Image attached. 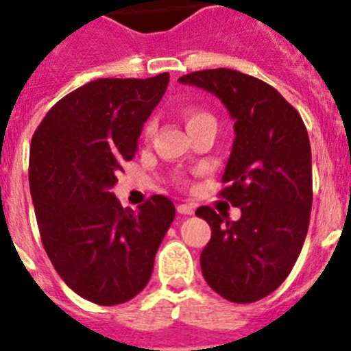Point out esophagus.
<instances>
[{"instance_id":"esophagus-1","label":"esophagus","mask_w":351,"mask_h":351,"mask_svg":"<svg viewBox=\"0 0 351 351\" xmlns=\"http://www.w3.org/2000/svg\"><path fill=\"white\" fill-rule=\"evenodd\" d=\"M178 213L184 214V216H190V214L195 213V206H191V204H179Z\"/></svg>"}]
</instances>
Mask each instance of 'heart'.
Segmentation results:
<instances>
[{"label": "heart", "instance_id": "b5f03b06", "mask_svg": "<svg viewBox=\"0 0 351 351\" xmlns=\"http://www.w3.org/2000/svg\"><path fill=\"white\" fill-rule=\"evenodd\" d=\"M182 117H184L186 128L191 130L195 126L202 125V123H207V121H214V117L210 114L204 112V110H198V108H184L182 110ZM154 133V125L153 123H147L144 128V137L151 138Z\"/></svg>", "mask_w": 351, "mask_h": 351}]
</instances>
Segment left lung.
Masks as SVG:
<instances>
[{
    "instance_id": "obj_1",
    "label": "left lung",
    "mask_w": 351,
    "mask_h": 351,
    "mask_svg": "<svg viewBox=\"0 0 351 351\" xmlns=\"http://www.w3.org/2000/svg\"><path fill=\"white\" fill-rule=\"evenodd\" d=\"M223 101L234 119L235 141L219 197L241 207V218L197 216L210 225L200 255L207 285L226 300L250 304L272 293L288 278L308 234L313 204L311 145L295 108L267 82L230 68L182 75Z\"/></svg>"
}]
</instances>
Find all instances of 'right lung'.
<instances>
[{
	"label": "right lung",
	"mask_w": 351,
	"mask_h": 351,
	"mask_svg": "<svg viewBox=\"0 0 351 351\" xmlns=\"http://www.w3.org/2000/svg\"><path fill=\"white\" fill-rule=\"evenodd\" d=\"M169 79L84 84L49 110L31 138L29 190L45 253L71 290L100 306L144 290L176 216L163 195L132 210L110 193Z\"/></svg>",
	"instance_id": "right-lung-1"
}]
</instances>
